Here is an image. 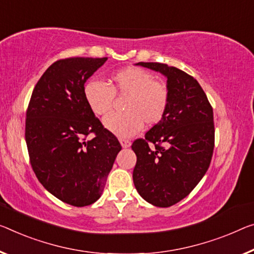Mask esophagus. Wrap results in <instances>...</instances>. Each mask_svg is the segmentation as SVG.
Masks as SVG:
<instances>
[{
  "instance_id": "obj_1",
  "label": "esophagus",
  "mask_w": 254,
  "mask_h": 254,
  "mask_svg": "<svg viewBox=\"0 0 254 254\" xmlns=\"http://www.w3.org/2000/svg\"><path fill=\"white\" fill-rule=\"evenodd\" d=\"M120 144H122L123 147H129L131 145V142L129 139H126V138H120L119 139Z\"/></svg>"
}]
</instances>
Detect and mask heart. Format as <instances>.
Wrapping results in <instances>:
<instances>
[{"label":"heart","instance_id":"heart-1","mask_svg":"<svg viewBox=\"0 0 254 254\" xmlns=\"http://www.w3.org/2000/svg\"><path fill=\"white\" fill-rule=\"evenodd\" d=\"M84 97L96 116H104L114 107L115 96H127L122 114H111L104 126L122 137L135 135L143 127L161 122L170 102V93L165 83L155 80L147 70L127 67L112 73L109 85L91 79L84 85Z\"/></svg>","mask_w":254,"mask_h":254}]
</instances>
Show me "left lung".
Wrapping results in <instances>:
<instances>
[{
  "mask_svg": "<svg viewBox=\"0 0 254 254\" xmlns=\"http://www.w3.org/2000/svg\"><path fill=\"white\" fill-rule=\"evenodd\" d=\"M167 77L170 102L161 122L132 142L137 161L134 185L144 200L160 208L176 204L192 192L211 162L213 110L197 80L159 62H138Z\"/></svg>",
  "mask_w": 254,
  "mask_h": 254,
  "instance_id": "left-lung-1",
  "label": "left lung"
}]
</instances>
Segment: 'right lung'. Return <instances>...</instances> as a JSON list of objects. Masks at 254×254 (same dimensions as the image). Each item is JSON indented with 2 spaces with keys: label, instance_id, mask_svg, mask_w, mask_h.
<instances>
[{
  "label": "right lung",
  "instance_id": "obj_1",
  "mask_svg": "<svg viewBox=\"0 0 254 254\" xmlns=\"http://www.w3.org/2000/svg\"><path fill=\"white\" fill-rule=\"evenodd\" d=\"M108 58L73 57L46 69L32 93L25 137L30 165L51 194L73 206L101 196L119 140L104 128L84 97V84ZM93 133L95 137L87 140Z\"/></svg>",
  "mask_w": 254,
  "mask_h": 254
}]
</instances>
